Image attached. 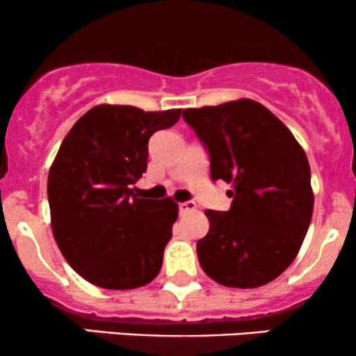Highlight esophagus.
<instances>
[{
  "label": "esophagus",
  "instance_id": "1",
  "mask_svg": "<svg viewBox=\"0 0 356 356\" xmlns=\"http://www.w3.org/2000/svg\"><path fill=\"white\" fill-rule=\"evenodd\" d=\"M179 212L181 214H186V212L194 211L195 209V202L194 201H186V202H179Z\"/></svg>",
  "mask_w": 356,
  "mask_h": 356
}]
</instances>
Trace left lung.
<instances>
[{
  "label": "left lung",
  "mask_w": 356,
  "mask_h": 356,
  "mask_svg": "<svg viewBox=\"0 0 356 356\" xmlns=\"http://www.w3.org/2000/svg\"><path fill=\"white\" fill-rule=\"evenodd\" d=\"M182 117L207 150L212 181L232 186L229 211H206L209 232L197 241L204 273L229 288L269 283L295 261L312 220L305 150L254 100L186 108Z\"/></svg>",
  "instance_id": "1"
}]
</instances>
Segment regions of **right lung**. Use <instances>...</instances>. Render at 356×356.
I'll use <instances>...</instances> for the list:
<instances>
[{"instance_id": "right-lung-1", "label": "right lung", "mask_w": 356, "mask_h": 356, "mask_svg": "<svg viewBox=\"0 0 356 356\" xmlns=\"http://www.w3.org/2000/svg\"><path fill=\"white\" fill-rule=\"evenodd\" d=\"M181 118V108L130 105L88 110L61 142L48 175L51 229L61 254L88 283L134 289L159 275L177 204L130 189L147 170L149 138Z\"/></svg>"}]
</instances>
